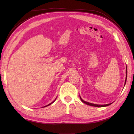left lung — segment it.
I'll use <instances>...</instances> for the list:
<instances>
[{
  "instance_id": "left-lung-1",
  "label": "left lung",
  "mask_w": 134,
  "mask_h": 134,
  "mask_svg": "<svg viewBox=\"0 0 134 134\" xmlns=\"http://www.w3.org/2000/svg\"><path fill=\"white\" fill-rule=\"evenodd\" d=\"M127 67H126V81H125V85H126V81H127ZM124 85V86H125ZM80 98L81 99V101L83 102V103L86 104L87 105H89L90 106H93V107H107L108 106V105H110L112 103L110 104H105V105H98V104H92V103H90V102H86L85 101H83V99L81 98V97H80Z\"/></svg>"
}]
</instances>
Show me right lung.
I'll return each mask as SVG.
<instances>
[{
    "label": "right lung",
    "mask_w": 134,
    "mask_h": 134,
    "mask_svg": "<svg viewBox=\"0 0 134 134\" xmlns=\"http://www.w3.org/2000/svg\"><path fill=\"white\" fill-rule=\"evenodd\" d=\"M55 100H56V99H55V100H54V101H53V102H51V103H50L49 104H48V105H46V106H45V107H47V106H49V105H51V104H52V103H53V102H55Z\"/></svg>",
    "instance_id": "obj_1"
}]
</instances>
